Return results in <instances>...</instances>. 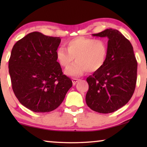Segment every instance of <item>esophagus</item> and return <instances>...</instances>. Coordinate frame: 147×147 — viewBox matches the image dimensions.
Listing matches in <instances>:
<instances>
[{
    "mask_svg": "<svg viewBox=\"0 0 147 147\" xmlns=\"http://www.w3.org/2000/svg\"><path fill=\"white\" fill-rule=\"evenodd\" d=\"M79 79H76V78H73V79H72V82H73V85L74 86V85H76V83H77V82L79 81Z\"/></svg>",
    "mask_w": 147,
    "mask_h": 147,
    "instance_id": "esophagus-1",
    "label": "esophagus"
}]
</instances>
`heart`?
<instances>
[{"instance_id":"heart-1","label":"heart","mask_w":147,"mask_h":147,"mask_svg":"<svg viewBox=\"0 0 147 147\" xmlns=\"http://www.w3.org/2000/svg\"><path fill=\"white\" fill-rule=\"evenodd\" d=\"M65 45L67 49L61 47L56 51V58L59 65L67 67L74 58L76 61L65 70L66 75L78 77L86 71H97L105 63L108 45L104 39L78 37L67 41Z\"/></svg>"}]
</instances>
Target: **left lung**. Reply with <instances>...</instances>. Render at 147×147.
Returning a JSON list of instances; mask_svg holds the SVG:
<instances>
[{"label":"left lung","mask_w":147,"mask_h":147,"mask_svg":"<svg viewBox=\"0 0 147 147\" xmlns=\"http://www.w3.org/2000/svg\"><path fill=\"white\" fill-rule=\"evenodd\" d=\"M93 36L108 38V53L101 69L86 81L88 107L99 113L115 112L133 95L137 79V61L130 42L116 29H106Z\"/></svg>","instance_id":"left-lung-1"}]
</instances>
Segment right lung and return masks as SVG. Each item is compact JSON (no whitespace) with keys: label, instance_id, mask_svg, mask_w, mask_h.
<instances>
[{"label":"right lung","instance_id":"add662e5","mask_svg":"<svg viewBox=\"0 0 147 147\" xmlns=\"http://www.w3.org/2000/svg\"><path fill=\"white\" fill-rule=\"evenodd\" d=\"M61 39L39 32L14 45L9 61L12 88L20 103L35 112H48L62 103L72 86L57 61Z\"/></svg>","mask_w":147,"mask_h":147}]
</instances>
